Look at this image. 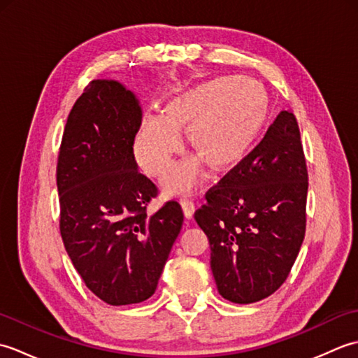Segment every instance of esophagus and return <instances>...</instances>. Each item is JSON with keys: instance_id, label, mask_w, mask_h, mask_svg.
Here are the masks:
<instances>
[{"instance_id": "esophagus-1", "label": "esophagus", "mask_w": 358, "mask_h": 358, "mask_svg": "<svg viewBox=\"0 0 358 358\" xmlns=\"http://www.w3.org/2000/svg\"><path fill=\"white\" fill-rule=\"evenodd\" d=\"M181 210H183V215L186 220H192L194 218V212H195V206L192 201H181Z\"/></svg>"}]
</instances>
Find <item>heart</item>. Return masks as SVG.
Masks as SVG:
<instances>
[{"label":"heart","instance_id":"b5f03b06","mask_svg":"<svg viewBox=\"0 0 358 358\" xmlns=\"http://www.w3.org/2000/svg\"><path fill=\"white\" fill-rule=\"evenodd\" d=\"M271 115V100L258 83L222 77L180 90L167 100L163 115L146 113L135 135L134 152L141 169L158 177L183 148L187 132L194 155L175 164L162 180L167 196L189 195L206 178L208 166L226 173L252 154Z\"/></svg>","mask_w":358,"mask_h":358}]
</instances>
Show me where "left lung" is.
Returning a JSON list of instances; mask_svg holds the SVG:
<instances>
[{
	"mask_svg": "<svg viewBox=\"0 0 358 358\" xmlns=\"http://www.w3.org/2000/svg\"><path fill=\"white\" fill-rule=\"evenodd\" d=\"M306 196L299 123L281 110L246 162L209 189L195 212L223 299L248 305L285 283L305 238Z\"/></svg>",
	"mask_w": 358,
	"mask_h": 358,
	"instance_id": "obj_1",
	"label": "left lung"
}]
</instances>
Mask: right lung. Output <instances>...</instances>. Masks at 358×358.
I'll return each mask as SVG.
<instances>
[{
  "mask_svg": "<svg viewBox=\"0 0 358 358\" xmlns=\"http://www.w3.org/2000/svg\"><path fill=\"white\" fill-rule=\"evenodd\" d=\"M141 106L115 80H94L67 117L57 166L59 231L86 286L112 306L155 292L183 212L167 201L148 215L157 187L138 172Z\"/></svg>",
  "mask_w": 358,
  "mask_h": 358,
  "instance_id": "obj_1",
  "label": "right lung"
}]
</instances>
